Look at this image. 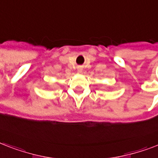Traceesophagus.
I'll return each instance as SVG.
<instances>
[{
  "label": "esophagus",
  "instance_id": "1",
  "mask_svg": "<svg viewBox=\"0 0 158 158\" xmlns=\"http://www.w3.org/2000/svg\"><path fill=\"white\" fill-rule=\"evenodd\" d=\"M77 69H78V72H79V73H82V72H83V67L82 66H79L77 68Z\"/></svg>",
  "mask_w": 158,
  "mask_h": 158
}]
</instances>
